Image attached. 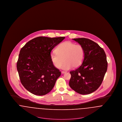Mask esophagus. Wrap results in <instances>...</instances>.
Masks as SVG:
<instances>
[{
    "label": "esophagus",
    "mask_w": 122,
    "mask_h": 122,
    "mask_svg": "<svg viewBox=\"0 0 122 122\" xmlns=\"http://www.w3.org/2000/svg\"><path fill=\"white\" fill-rule=\"evenodd\" d=\"M66 73V72H65V71H62V72H61V73H62V74H64V73Z\"/></svg>",
    "instance_id": "obj_1"
}]
</instances>
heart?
Here are the masks:
<instances>
[{
  "label": "heart",
  "instance_id": "heart-1",
  "mask_svg": "<svg viewBox=\"0 0 122 122\" xmlns=\"http://www.w3.org/2000/svg\"><path fill=\"white\" fill-rule=\"evenodd\" d=\"M56 53L51 54L50 58L54 66L64 70H69L73 66L79 67L85 58V51L84 47L80 44L70 41H65L60 44L55 49Z\"/></svg>",
  "mask_w": 122,
  "mask_h": 122
}]
</instances>
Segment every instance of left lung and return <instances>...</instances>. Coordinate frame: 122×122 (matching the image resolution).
Here are the masks:
<instances>
[{
	"instance_id": "left-lung-1",
	"label": "left lung",
	"mask_w": 122,
	"mask_h": 122,
	"mask_svg": "<svg viewBox=\"0 0 122 122\" xmlns=\"http://www.w3.org/2000/svg\"><path fill=\"white\" fill-rule=\"evenodd\" d=\"M84 47L85 58L81 65L71 71L70 87L82 95L92 93L102 83L107 68L104 50L93 41L85 38L73 39Z\"/></svg>"
}]
</instances>
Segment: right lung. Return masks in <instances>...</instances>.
Segmentation results:
<instances>
[{
    "mask_svg": "<svg viewBox=\"0 0 122 122\" xmlns=\"http://www.w3.org/2000/svg\"><path fill=\"white\" fill-rule=\"evenodd\" d=\"M64 38L39 36L21 49L17 69L21 84L30 93L45 95L54 87L61 72L52 64L51 52Z\"/></svg>",
    "mask_w": 122,
    "mask_h": 122,
    "instance_id": "add662e5",
    "label": "right lung"
}]
</instances>
